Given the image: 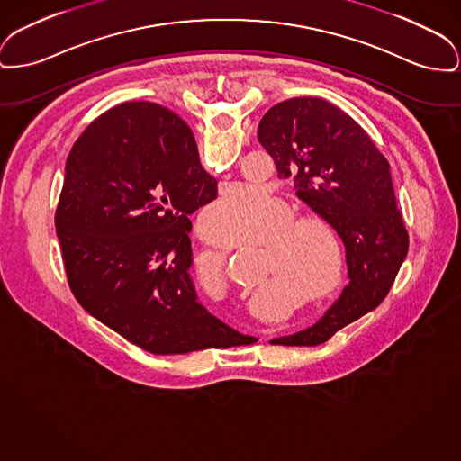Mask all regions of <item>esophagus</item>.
<instances>
[{"instance_id": "esophagus-1", "label": "esophagus", "mask_w": 461, "mask_h": 461, "mask_svg": "<svg viewBox=\"0 0 461 461\" xmlns=\"http://www.w3.org/2000/svg\"><path fill=\"white\" fill-rule=\"evenodd\" d=\"M265 341H267V338H265Z\"/></svg>"}]
</instances>
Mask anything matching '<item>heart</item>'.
<instances>
[{"label":"heart","mask_w":461,"mask_h":461,"mask_svg":"<svg viewBox=\"0 0 461 461\" xmlns=\"http://www.w3.org/2000/svg\"><path fill=\"white\" fill-rule=\"evenodd\" d=\"M296 219L291 207L280 209V202L265 188L237 186L202 212L200 231L209 242L222 247L245 240L265 247L268 256L263 261V276L275 275L303 285L308 280L312 252L306 244L317 237L322 224ZM196 284L207 294L222 293L226 287L224 259L217 254H203L196 267Z\"/></svg>","instance_id":"obj_1"}]
</instances>
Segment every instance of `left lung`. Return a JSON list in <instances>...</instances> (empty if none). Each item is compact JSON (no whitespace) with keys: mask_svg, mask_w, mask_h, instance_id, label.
Returning <instances> with one entry per match:
<instances>
[{"mask_svg":"<svg viewBox=\"0 0 461 461\" xmlns=\"http://www.w3.org/2000/svg\"><path fill=\"white\" fill-rule=\"evenodd\" d=\"M280 179L325 219L347 247L350 285L317 324L273 345L317 347L386 298L409 249L390 163L343 109L317 97L275 104L258 127Z\"/></svg>","mask_w":461,"mask_h":461,"instance_id":"obj_1","label":"left lung"}]
</instances>
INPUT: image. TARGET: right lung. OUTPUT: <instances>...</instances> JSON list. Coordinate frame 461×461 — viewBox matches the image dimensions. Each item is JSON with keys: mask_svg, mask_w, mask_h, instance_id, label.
Here are the masks:
<instances>
[{"mask_svg": "<svg viewBox=\"0 0 461 461\" xmlns=\"http://www.w3.org/2000/svg\"><path fill=\"white\" fill-rule=\"evenodd\" d=\"M217 196L190 127L125 103L73 144L55 211L68 284L94 319L155 355L258 341L222 324L191 282V221Z\"/></svg>", "mask_w": 461, "mask_h": 461, "instance_id": "1", "label": "right lung"}]
</instances>
